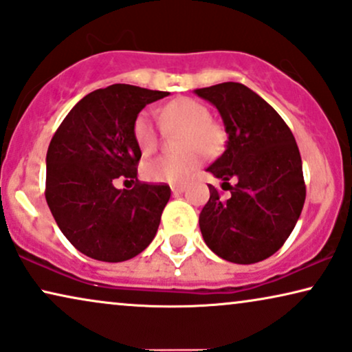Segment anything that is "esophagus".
<instances>
[{
	"mask_svg": "<svg viewBox=\"0 0 352 352\" xmlns=\"http://www.w3.org/2000/svg\"><path fill=\"white\" fill-rule=\"evenodd\" d=\"M182 191H185V185H173L172 186V193L173 195H179Z\"/></svg>",
	"mask_w": 352,
	"mask_h": 352,
	"instance_id": "34e87169",
	"label": "esophagus"
}]
</instances>
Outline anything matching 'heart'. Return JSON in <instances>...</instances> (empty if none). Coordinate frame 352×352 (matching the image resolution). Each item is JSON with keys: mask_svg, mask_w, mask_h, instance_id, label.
I'll return each mask as SVG.
<instances>
[{"mask_svg": "<svg viewBox=\"0 0 352 352\" xmlns=\"http://www.w3.org/2000/svg\"><path fill=\"white\" fill-rule=\"evenodd\" d=\"M159 120L167 133H177L179 154H168L143 164V177L156 184H184L198 170L204 154L217 156L223 149L227 133L210 119L209 107L198 100L180 96L159 111ZM133 138L140 151L151 154L157 149L161 132L148 112H140L133 122Z\"/></svg>", "mask_w": 352, "mask_h": 352, "instance_id": "1", "label": "heart"}]
</instances>
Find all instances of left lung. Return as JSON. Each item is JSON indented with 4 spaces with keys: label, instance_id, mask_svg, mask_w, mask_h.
I'll return each mask as SVG.
<instances>
[{
    "label": "left lung",
    "instance_id": "8db88e82",
    "mask_svg": "<svg viewBox=\"0 0 352 352\" xmlns=\"http://www.w3.org/2000/svg\"><path fill=\"white\" fill-rule=\"evenodd\" d=\"M195 93L217 107L228 133L227 149L208 167L228 195L209 185L199 214L206 245L235 264L264 261L292 235L306 199L296 140L278 112L243 83ZM230 178L236 186L228 184Z\"/></svg>",
    "mask_w": 352,
    "mask_h": 352
}]
</instances>
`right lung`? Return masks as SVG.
Returning <instances> with one entry per match:
<instances>
[{
	"label": "right lung",
	"mask_w": 352,
	"mask_h": 352,
	"mask_svg": "<svg viewBox=\"0 0 352 352\" xmlns=\"http://www.w3.org/2000/svg\"><path fill=\"white\" fill-rule=\"evenodd\" d=\"M167 95L125 83L100 88L70 109L51 138L46 203L64 236L91 259L129 261L156 236L170 186L137 179L142 151L133 122ZM117 178L135 186L117 190Z\"/></svg>",
	"instance_id": "add662e5"
}]
</instances>
